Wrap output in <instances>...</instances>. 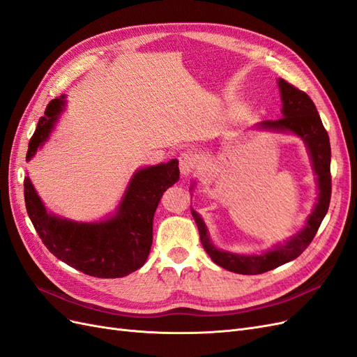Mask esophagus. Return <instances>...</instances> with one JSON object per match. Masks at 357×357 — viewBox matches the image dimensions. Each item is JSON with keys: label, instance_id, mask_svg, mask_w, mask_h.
Returning <instances> with one entry per match:
<instances>
[{"label": "esophagus", "instance_id": "34e87169", "mask_svg": "<svg viewBox=\"0 0 357 357\" xmlns=\"http://www.w3.org/2000/svg\"><path fill=\"white\" fill-rule=\"evenodd\" d=\"M197 169V156L192 152H185L180 156V172L183 177L192 176Z\"/></svg>", "mask_w": 357, "mask_h": 357}]
</instances>
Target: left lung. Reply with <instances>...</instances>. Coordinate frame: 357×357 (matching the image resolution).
Listing matches in <instances>:
<instances>
[{"label":"left lung","instance_id":"left-lung-1","mask_svg":"<svg viewBox=\"0 0 357 357\" xmlns=\"http://www.w3.org/2000/svg\"><path fill=\"white\" fill-rule=\"evenodd\" d=\"M278 88L283 102V117L277 119V121H264L256 126L259 129H269V131L277 132H291L304 139L312 162V169H314L317 176L319 197L314 210L308 215L302 231L291 236L286 243L277 244L273 250H268L262 255H235L215 248L208 238L207 228H205V223L199 218V214L192 210L193 219H195L198 225L199 238L204 250L208 253L214 264L236 274H262L271 271V269L280 265L294 261L314 238L319 226L321 220L325 219L329 208L332 192L329 135L321 123L314 102L311 101L304 91H299L294 84L287 83L283 79H278Z\"/></svg>","mask_w":357,"mask_h":357}]
</instances>
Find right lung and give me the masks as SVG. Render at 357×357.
I'll use <instances>...</instances> for the list:
<instances>
[{"mask_svg": "<svg viewBox=\"0 0 357 357\" xmlns=\"http://www.w3.org/2000/svg\"><path fill=\"white\" fill-rule=\"evenodd\" d=\"M66 95L52 100L29 139L26 160L49 138ZM180 177L178 160L138 169L129 181L116 214L96 223H80L58 218L45 204L28 177L24 181L25 205L34 228L59 261L98 278H119L137 271L146 262L153 241V215L164 192Z\"/></svg>", "mask_w": 357, "mask_h": 357, "instance_id": "add662e5", "label": "right lung"}]
</instances>
